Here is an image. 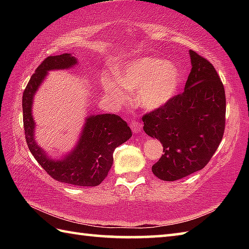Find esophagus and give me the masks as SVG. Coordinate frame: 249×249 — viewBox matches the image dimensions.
<instances>
[{
    "label": "esophagus",
    "mask_w": 249,
    "mask_h": 249,
    "mask_svg": "<svg viewBox=\"0 0 249 249\" xmlns=\"http://www.w3.org/2000/svg\"><path fill=\"white\" fill-rule=\"evenodd\" d=\"M130 128L134 131V133H138V131H140L142 129V124L138 123V122H136V121H131Z\"/></svg>",
    "instance_id": "1"
}]
</instances>
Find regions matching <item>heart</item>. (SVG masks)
<instances>
[{
  "instance_id": "obj_1",
  "label": "heart",
  "mask_w": 249,
  "mask_h": 249,
  "mask_svg": "<svg viewBox=\"0 0 249 249\" xmlns=\"http://www.w3.org/2000/svg\"><path fill=\"white\" fill-rule=\"evenodd\" d=\"M118 79H106L105 89L115 104L128 97V89H138L137 100L146 109L166 105L176 94L179 71L171 62L156 57H139L130 61L116 73Z\"/></svg>"
}]
</instances>
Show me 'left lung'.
<instances>
[{"label":"left lung","instance_id":"1","mask_svg":"<svg viewBox=\"0 0 249 249\" xmlns=\"http://www.w3.org/2000/svg\"><path fill=\"white\" fill-rule=\"evenodd\" d=\"M189 55L192 71L184 92L142 116L145 133L163 146V154L152 167L162 181H177L203 169L225 131L224 84L208 60L193 50Z\"/></svg>","mask_w":249,"mask_h":249}]
</instances>
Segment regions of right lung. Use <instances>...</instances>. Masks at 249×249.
I'll list each match as a JSON object with an SVG mask.
<instances>
[{
	"label": "right lung",
	"mask_w": 249,
	"mask_h": 249,
	"mask_svg": "<svg viewBox=\"0 0 249 249\" xmlns=\"http://www.w3.org/2000/svg\"><path fill=\"white\" fill-rule=\"evenodd\" d=\"M77 63L75 56L64 53L46 57L36 68L22 96L25 139L35 160L52 178L76 186H97L108 176L113 163L115 147L131 137L129 126L119 115H89L76 147L60 160L47 156L34 139L35 123L32 116V104L37 89L49 71L67 70Z\"/></svg>",
	"instance_id": "right-lung-1"
}]
</instances>
